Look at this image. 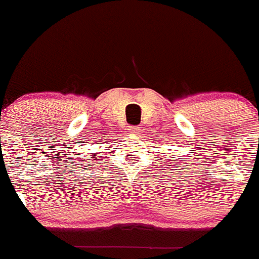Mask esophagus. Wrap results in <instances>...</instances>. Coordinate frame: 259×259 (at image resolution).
Here are the masks:
<instances>
[{
    "instance_id": "1",
    "label": "esophagus",
    "mask_w": 259,
    "mask_h": 259,
    "mask_svg": "<svg viewBox=\"0 0 259 259\" xmlns=\"http://www.w3.org/2000/svg\"><path fill=\"white\" fill-rule=\"evenodd\" d=\"M128 131L131 133H137V132H140V127H137V126H130L128 127Z\"/></svg>"
}]
</instances>
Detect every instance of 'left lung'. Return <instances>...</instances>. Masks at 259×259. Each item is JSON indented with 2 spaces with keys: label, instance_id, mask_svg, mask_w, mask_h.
I'll use <instances>...</instances> for the list:
<instances>
[{
  "label": "left lung",
  "instance_id": "1",
  "mask_svg": "<svg viewBox=\"0 0 259 259\" xmlns=\"http://www.w3.org/2000/svg\"><path fill=\"white\" fill-rule=\"evenodd\" d=\"M171 161H175V158H171ZM171 163H175V162H171ZM168 166H174V165H168Z\"/></svg>",
  "mask_w": 259,
  "mask_h": 259
}]
</instances>
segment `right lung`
<instances>
[{
	"instance_id": "add662e5",
	"label": "right lung",
	"mask_w": 259,
	"mask_h": 259,
	"mask_svg": "<svg viewBox=\"0 0 259 259\" xmlns=\"http://www.w3.org/2000/svg\"><path fill=\"white\" fill-rule=\"evenodd\" d=\"M97 153L98 152H91L89 153V155H87V153H84V160H79V163H81V165H83V163H88V161H92L91 158H93V160H96V161H98V160H101V158H99V156H97ZM87 155H91V158H87ZM74 165H75V163H74ZM84 167H87V166H84ZM80 168V167H79Z\"/></svg>"
}]
</instances>
